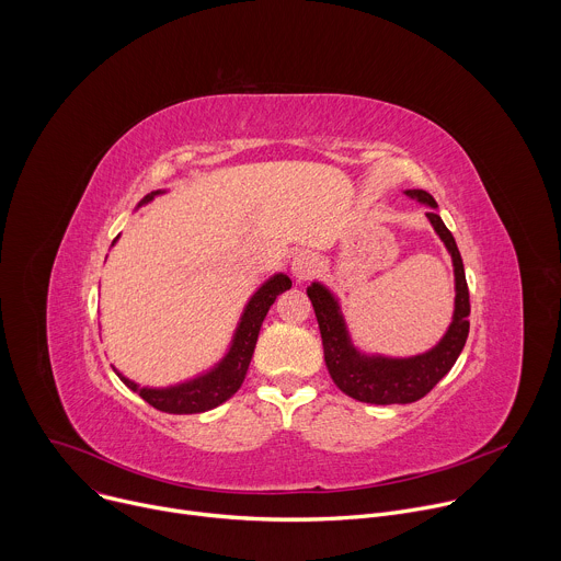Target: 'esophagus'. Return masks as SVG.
Segmentation results:
<instances>
[{"instance_id":"1","label":"esophagus","mask_w":561,"mask_h":561,"mask_svg":"<svg viewBox=\"0 0 561 561\" xmlns=\"http://www.w3.org/2000/svg\"><path fill=\"white\" fill-rule=\"evenodd\" d=\"M290 268H293V275L297 277V279H308V277H312L314 275V271H317V262H314V257L312 255H308V253H301V255H297L295 260H293V264H290Z\"/></svg>"}]
</instances>
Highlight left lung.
<instances>
[{
	"label": "left lung",
	"instance_id": "left-lung-1",
	"mask_svg": "<svg viewBox=\"0 0 561 561\" xmlns=\"http://www.w3.org/2000/svg\"><path fill=\"white\" fill-rule=\"evenodd\" d=\"M407 195L417 197L428 206H437L431 193L426 191H407ZM431 224L435 226L442 242L446 244L453 266H455V282H457V297H455V317L444 340L426 355L413 359H383V357H364L359 355L346 335L342 314L337 308L335 297L319 284L308 288V297L314 308V317L322 333L324 344V359L327 368L348 397L359 399L366 404H413L417 399L426 397L437 381L453 368L457 362L466 337H468V314H470V295L463 273V262L457 251L455 237L442 221L437 213H426Z\"/></svg>",
	"mask_w": 561,
	"mask_h": 561
}]
</instances>
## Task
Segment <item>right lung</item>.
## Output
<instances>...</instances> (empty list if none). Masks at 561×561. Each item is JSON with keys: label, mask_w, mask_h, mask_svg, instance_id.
I'll use <instances>...</instances> for the list:
<instances>
[{"label": "right lung", "mask_w": 561, "mask_h": 561, "mask_svg": "<svg viewBox=\"0 0 561 561\" xmlns=\"http://www.w3.org/2000/svg\"><path fill=\"white\" fill-rule=\"evenodd\" d=\"M157 193L159 191H154L152 195H157ZM152 195H146L141 199V204L152 199ZM288 288H290V279L286 275H275L253 295V299L249 301V306L244 310L242 322H239V329H237V335L232 340L228 355L213 373H208L195 381H188V383H182L175 388H164V390L139 388L137 383L128 381L126 377H122L117 373L119 379L130 390H135L144 399V402H148L152 409L162 411V413L193 415V413H204V411L219 407L230 394L237 392L239 386H242L249 364H251V357H253V351H255V344H257V335H260L264 317H266L268 308L273 306L275 297Z\"/></svg>", "instance_id": "add662e5"}]
</instances>
